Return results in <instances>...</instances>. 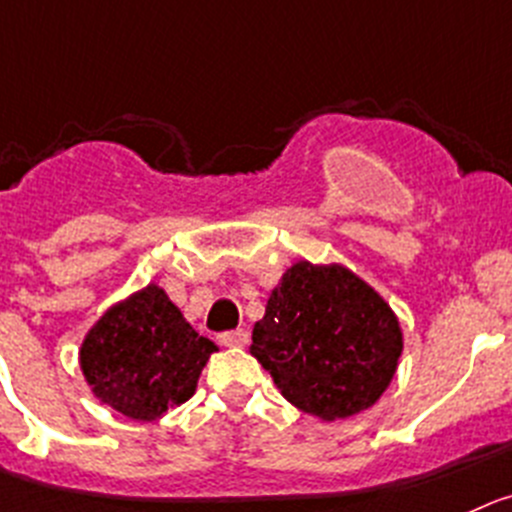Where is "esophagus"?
Returning a JSON list of instances; mask_svg holds the SVG:
<instances>
[{
	"mask_svg": "<svg viewBox=\"0 0 512 512\" xmlns=\"http://www.w3.org/2000/svg\"><path fill=\"white\" fill-rule=\"evenodd\" d=\"M247 341H250V333H247L245 328H237V331H224L222 336H219V343H222V346H232V348L245 346Z\"/></svg>",
	"mask_w": 512,
	"mask_h": 512,
	"instance_id": "esophagus-1",
	"label": "esophagus"
}]
</instances>
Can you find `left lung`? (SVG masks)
<instances>
[{
    "label": "left lung",
    "instance_id": "obj_1",
    "mask_svg": "<svg viewBox=\"0 0 512 512\" xmlns=\"http://www.w3.org/2000/svg\"><path fill=\"white\" fill-rule=\"evenodd\" d=\"M399 318L343 265L288 267L252 328L250 353L280 394L323 422L374 407L399 366Z\"/></svg>",
    "mask_w": 512,
    "mask_h": 512
}]
</instances>
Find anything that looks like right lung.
I'll use <instances>...</instances> for the list:
<instances>
[{
    "instance_id": "obj_1",
    "label": "right lung",
    "mask_w": 512,
    "mask_h": 512,
    "mask_svg": "<svg viewBox=\"0 0 512 512\" xmlns=\"http://www.w3.org/2000/svg\"><path fill=\"white\" fill-rule=\"evenodd\" d=\"M214 351L151 283L100 315L80 346V369L103 404L151 422L191 399Z\"/></svg>"
}]
</instances>
